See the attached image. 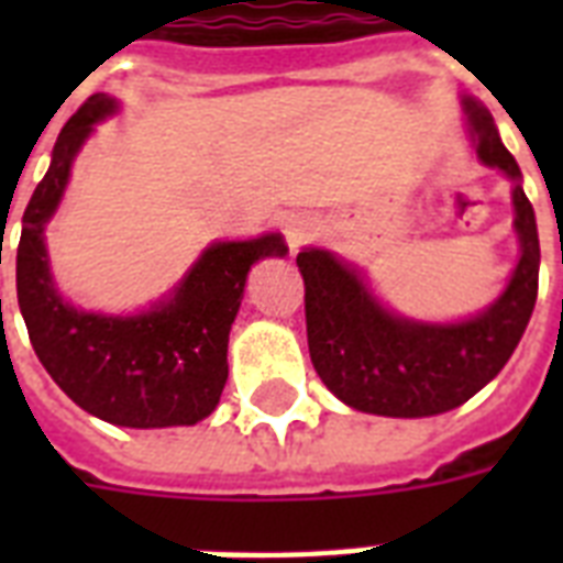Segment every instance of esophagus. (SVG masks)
<instances>
[{"label":"esophagus","mask_w":563,"mask_h":563,"mask_svg":"<svg viewBox=\"0 0 563 563\" xmlns=\"http://www.w3.org/2000/svg\"><path fill=\"white\" fill-rule=\"evenodd\" d=\"M283 233H286V245H289L291 251H298L300 245H307L309 239L316 236V224H312V219H307V216H295V219L286 221Z\"/></svg>","instance_id":"esophagus-1"}]
</instances>
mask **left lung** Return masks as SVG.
Returning a JSON list of instances; mask_svg holds the SVG:
<instances>
[{"label":"left lung","mask_w":563,"mask_h":563,"mask_svg":"<svg viewBox=\"0 0 563 563\" xmlns=\"http://www.w3.org/2000/svg\"><path fill=\"white\" fill-rule=\"evenodd\" d=\"M476 157L515 180L517 263L506 291L476 318L459 324H420L388 312L362 274L330 251L303 247L298 268L307 286V339L318 376L347 406L385 418H429L462 406L503 371L538 300L541 242L520 166L494 117L464 99Z\"/></svg>","instance_id":"left-lung-1"}]
</instances>
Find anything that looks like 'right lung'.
I'll list each match as a JSON object with an SVG mask.
<instances>
[{"label":"right lung","instance_id":"obj_1","mask_svg":"<svg viewBox=\"0 0 563 563\" xmlns=\"http://www.w3.org/2000/svg\"><path fill=\"white\" fill-rule=\"evenodd\" d=\"M110 113L117 99L96 92L57 134L52 166L22 216L20 312L43 368L84 411L131 429L192 427L219 406L228 383V335L251 265L289 247L280 233L216 242L169 300L140 316H99L66 303L52 283L43 230L64 198L75 154Z\"/></svg>","mask_w":563,"mask_h":563}]
</instances>
